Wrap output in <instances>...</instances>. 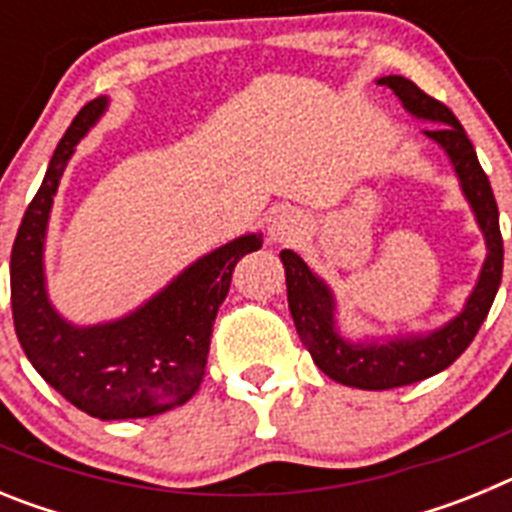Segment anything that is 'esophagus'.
Segmentation results:
<instances>
[{"label":"esophagus","instance_id":"obj_1","mask_svg":"<svg viewBox=\"0 0 512 512\" xmlns=\"http://www.w3.org/2000/svg\"><path fill=\"white\" fill-rule=\"evenodd\" d=\"M305 233V217L295 207H277L269 215V241L292 243Z\"/></svg>","mask_w":512,"mask_h":512}]
</instances>
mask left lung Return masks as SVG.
Here are the masks:
<instances>
[{"label": "left lung", "mask_w": 512, "mask_h": 512, "mask_svg": "<svg viewBox=\"0 0 512 512\" xmlns=\"http://www.w3.org/2000/svg\"><path fill=\"white\" fill-rule=\"evenodd\" d=\"M377 84L390 87L410 115L431 120L433 125L423 130L449 153L459 176L461 192L472 205L479 230L485 233L487 259L479 271L477 287L472 289L464 310L443 328L431 330L425 336L395 338L387 343H351L336 328V300L328 284L297 256L284 248V274H287V300L300 341L310 351L312 361L330 379L359 387V390H392L405 384L420 382L443 372L454 364L469 343L477 336L479 325L485 323L487 312L495 302L497 287L503 279V235H500V212L490 179L479 166L477 151L467 138L454 112L438 99L428 97L405 76H382Z\"/></svg>", "instance_id": "obj_1"}]
</instances>
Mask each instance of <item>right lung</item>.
Returning a JSON list of instances; mask_svg holds the SVG:
<instances>
[{
  "mask_svg": "<svg viewBox=\"0 0 512 512\" xmlns=\"http://www.w3.org/2000/svg\"><path fill=\"white\" fill-rule=\"evenodd\" d=\"M104 110L107 97L81 107L27 205L9 259L12 318L30 364L81 413L99 420L148 418L197 395L217 307L235 264L261 248V233L241 235L197 259L125 318L87 328L63 320L45 292V230L63 169Z\"/></svg>",
  "mask_w": 512,
  "mask_h": 512,
  "instance_id": "add662e5",
  "label": "right lung"
}]
</instances>
